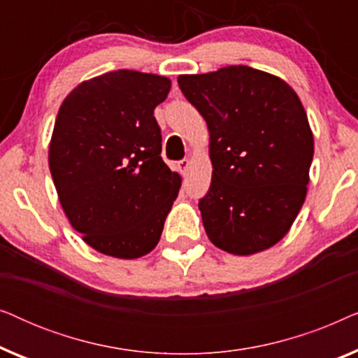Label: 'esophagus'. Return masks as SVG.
Listing matches in <instances>:
<instances>
[{
    "mask_svg": "<svg viewBox=\"0 0 358 358\" xmlns=\"http://www.w3.org/2000/svg\"><path fill=\"white\" fill-rule=\"evenodd\" d=\"M178 168H179V171H180V173H182V174H187V171H189V168H190V161H189V159L179 161Z\"/></svg>",
    "mask_w": 358,
    "mask_h": 358,
    "instance_id": "esophagus-1",
    "label": "esophagus"
}]
</instances>
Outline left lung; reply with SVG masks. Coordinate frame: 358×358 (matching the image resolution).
<instances>
[{"label": "left lung", "instance_id": "8db88e82", "mask_svg": "<svg viewBox=\"0 0 358 358\" xmlns=\"http://www.w3.org/2000/svg\"><path fill=\"white\" fill-rule=\"evenodd\" d=\"M178 83L210 134L212 184L199 202L205 233L234 256L266 251L306 199L315 140L300 97L282 78L246 65Z\"/></svg>", "mask_w": 358, "mask_h": 358}]
</instances>
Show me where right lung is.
Listing matches in <instances>:
<instances>
[{
	"label": "right lung",
	"mask_w": 358,
	"mask_h": 358,
	"mask_svg": "<svg viewBox=\"0 0 358 358\" xmlns=\"http://www.w3.org/2000/svg\"><path fill=\"white\" fill-rule=\"evenodd\" d=\"M169 90L166 76L117 70L80 83L58 110L48 146L58 200L83 241L106 256L153 251L179 194L153 115Z\"/></svg>",
	"instance_id": "1"
}]
</instances>
